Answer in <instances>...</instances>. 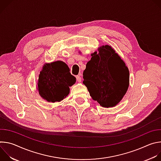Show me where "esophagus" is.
<instances>
[{
    "instance_id": "34e87169",
    "label": "esophagus",
    "mask_w": 161,
    "mask_h": 161,
    "mask_svg": "<svg viewBox=\"0 0 161 161\" xmlns=\"http://www.w3.org/2000/svg\"><path fill=\"white\" fill-rule=\"evenodd\" d=\"M76 80H77V81L78 82H81V78L80 77V76H79V75H78V76H76Z\"/></svg>"
}]
</instances>
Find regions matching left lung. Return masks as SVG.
<instances>
[{
  "label": "left lung",
  "mask_w": 161,
  "mask_h": 161,
  "mask_svg": "<svg viewBox=\"0 0 161 161\" xmlns=\"http://www.w3.org/2000/svg\"><path fill=\"white\" fill-rule=\"evenodd\" d=\"M91 54L83 71V84L92 99L104 108L122 100L129 85V71L125 62L110 46H102Z\"/></svg>",
  "instance_id": "1"
}]
</instances>
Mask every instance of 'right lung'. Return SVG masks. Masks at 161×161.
<instances>
[{
  "instance_id": "obj_1",
  "label": "right lung",
  "mask_w": 161,
  "mask_h": 161,
  "mask_svg": "<svg viewBox=\"0 0 161 161\" xmlns=\"http://www.w3.org/2000/svg\"><path fill=\"white\" fill-rule=\"evenodd\" d=\"M76 82V78L62 61L45 64L39 75V94L48 102H60L69 94V86Z\"/></svg>"
}]
</instances>
